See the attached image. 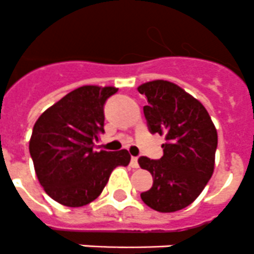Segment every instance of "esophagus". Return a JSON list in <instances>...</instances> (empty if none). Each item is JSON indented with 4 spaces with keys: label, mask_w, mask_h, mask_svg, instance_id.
Segmentation results:
<instances>
[{
    "label": "esophagus",
    "mask_w": 254,
    "mask_h": 254,
    "mask_svg": "<svg viewBox=\"0 0 254 254\" xmlns=\"http://www.w3.org/2000/svg\"><path fill=\"white\" fill-rule=\"evenodd\" d=\"M131 166L132 168H139V162H137V157H131Z\"/></svg>",
    "instance_id": "esophagus-1"
}]
</instances>
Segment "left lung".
Listing matches in <instances>:
<instances>
[{
  "instance_id": "1",
  "label": "left lung",
  "mask_w": 254,
  "mask_h": 254,
  "mask_svg": "<svg viewBox=\"0 0 254 254\" xmlns=\"http://www.w3.org/2000/svg\"><path fill=\"white\" fill-rule=\"evenodd\" d=\"M137 90L148 99L143 107L148 128L166 140L161 159H139L140 168L153 177L152 188L140 196L159 212L182 210L198 198L214 173L218 132L203 105L178 85L155 80Z\"/></svg>"
}]
</instances>
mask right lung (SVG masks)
Here are the masks:
<instances>
[{"instance_id":"obj_1","label":"right lung","mask_w":254,"mask_h":254,"mask_svg":"<svg viewBox=\"0 0 254 254\" xmlns=\"http://www.w3.org/2000/svg\"><path fill=\"white\" fill-rule=\"evenodd\" d=\"M114 86L85 85L40 115L32 128L30 155L44 191L58 203L81 207L98 198L117 166H127L128 151H94L103 133V106Z\"/></svg>"}]
</instances>
